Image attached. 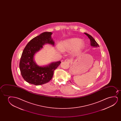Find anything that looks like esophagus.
Returning a JSON list of instances; mask_svg holds the SVG:
<instances>
[{"instance_id":"esophagus-1","label":"esophagus","mask_w":121,"mask_h":121,"mask_svg":"<svg viewBox=\"0 0 121 121\" xmlns=\"http://www.w3.org/2000/svg\"><path fill=\"white\" fill-rule=\"evenodd\" d=\"M65 62H66V63H70L71 62V60L68 59H66L65 60Z\"/></svg>"}]
</instances>
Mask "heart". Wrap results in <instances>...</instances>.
<instances>
[{"label":"heart","mask_w":121,"mask_h":121,"mask_svg":"<svg viewBox=\"0 0 121 121\" xmlns=\"http://www.w3.org/2000/svg\"><path fill=\"white\" fill-rule=\"evenodd\" d=\"M84 47V44L81 39L78 38H71L63 42L60 45L61 50L64 51H68L75 50V52L78 54L81 52Z\"/></svg>","instance_id":"obj_1"}]
</instances>
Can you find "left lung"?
I'll list each match as a JSON object with an SVG mask.
<instances>
[{
    "label": "left lung",
    "mask_w": 121,
    "mask_h": 121,
    "mask_svg": "<svg viewBox=\"0 0 121 121\" xmlns=\"http://www.w3.org/2000/svg\"><path fill=\"white\" fill-rule=\"evenodd\" d=\"M88 37L90 41H91V46L93 47H99L98 43L96 42V41L93 38V37L91 36V35L88 34V33H84ZM71 82V81H70Z\"/></svg>",
    "instance_id": "8db88e82"
}]
</instances>
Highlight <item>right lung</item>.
Instances as JSON below:
<instances>
[{
  "label": "right lung",
  "instance_id": "add662e5",
  "mask_svg": "<svg viewBox=\"0 0 121 121\" xmlns=\"http://www.w3.org/2000/svg\"><path fill=\"white\" fill-rule=\"evenodd\" d=\"M51 32H44L30 40L24 49L19 63V68L23 79L27 82L36 86L44 84L52 79L55 69L61 63H52L48 66H40L33 60L35 53L45 44L54 45Z\"/></svg>",
  "mask_w": 121,
  "mask_h": 121
}]
</instances>
